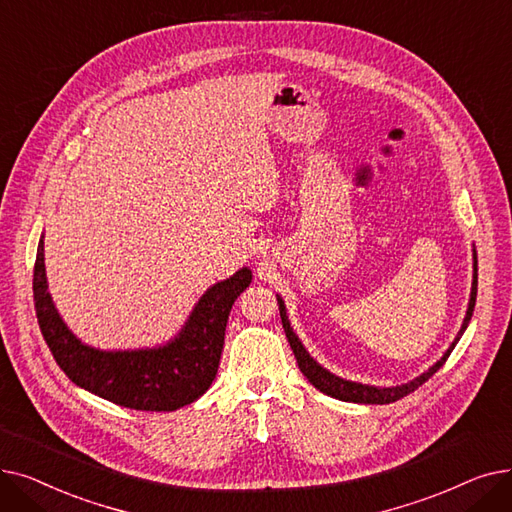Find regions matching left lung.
<instances>
[{
    "label": "left lung",
    "mask_w": 512,
    "mask_h": 512,
    "mask_svg": "<svg viewBox=\"0 0 512 512\" xmlns=\"http://www.w3.org/2000/svg\"><path fill=\"white\" fill-rule=\"evenodd\" d=\"M475 300H477V252H475V246H473V281H471V296H469L467 314H465V319H462L460 331L456 333L454 342L448 346L444 356L440 360H435L431 367L427 371H423L419 377L410 379L406 383H400V385H369V383H360V381H350V379L339 377V375L331 373L329 369H325L323 364L316 362L310 356V352L306 350V346L302 344V339L298 337L294 327H291L285 302L277 294V304H279L281 323H283V329H285V335H287V342H289L291 350H294V354H296L298 367L304 373V377L316 389H319V392H323V394H327L331 398L342 400V402H354V404H389V402H396V400L408 396L410 392H415V389L419 385H423L433 373L440 371V367L446 362V358L450 356L454 346L458 344V339L462 337V333H465L467 327H469V321H471V316H473V308H475Z\"/></svg>",
    "instance_id": "1"
}]
</instances>
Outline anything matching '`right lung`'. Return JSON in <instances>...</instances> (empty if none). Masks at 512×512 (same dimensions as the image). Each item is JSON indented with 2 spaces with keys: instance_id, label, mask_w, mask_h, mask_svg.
<instances>
[{
  "instance_id": "1",
  "label": "right lung",
  "mask_w": 512,
  "mask_h": 512,
  "mask_svg": "<svg viewBox=\"0 0 512 512\" xmlns=\"http://www.w3.org/2000/svg\"><path fill=\"white\" fill-rule=\"evenodd\" d=\"M250 283V266H241L204 291L173 337L156 346L127 350L85 344L64 323L47 285L43 233L33 294L41 333L70 381L118 406L162 412L187 406L206 394L218 371L231 306Z\"/></svg>"
}]
</instances>
